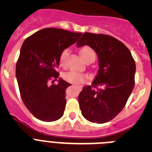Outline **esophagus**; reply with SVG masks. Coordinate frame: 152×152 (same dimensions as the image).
<instances>
[{
  "label": "esophagus",
  "instance_id": "esophagus-1",
  "mask_svg": "<svg viewBox=\"0 0 152 152\" xmlns=\"http://www.w3.org/2000/svg\"><path fill=\"white\" fill-rule=\"evenodd\" d=\"M77 89H78L79 91H80V90H81V88H80V87H77Z\"/></svg>",
  "mask_w": 152,
  "mask_h": 152
}]
</instances>
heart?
<instances>
[{
    "label": "heart",
    "mask_w": 152,
    "mask_h": 152,
    "mask_svg": "<svg viewBox=\"0 0 152 152\" xmlns=\"http://www.w3.org/2000/svg\"><path fill=\"white\" fill-rule=\"evenodd\" d=\"M80 55L84 61L86 59H88V58L90 57L95 58V52H94V50L88 46H85L80 49ZM68 56H69V50L68 49H64L61 53V56H60V64H61L62 67L65 66ZM63 78L65 80H67L68 82L75 84H79L84 82L85 75L81 73H79V72H75V71H71V72H68L66 73H64L63 75Z\"/></svg>",
    "instance_id": "obj_1"
}]
</instances>
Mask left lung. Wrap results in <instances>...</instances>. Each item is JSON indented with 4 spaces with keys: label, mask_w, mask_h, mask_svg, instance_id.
I'll return each mask as SVG.
<instances>
[{
    "label": "left lung",
    "mask_w": 152,
    "mask_h": 152,
    "mask_svg": "<svg viewBox=\"0 0 152 152\" xmlns=\"http://www.w3.org/2000/svg\"><path fill=\"white\" fill-rule=\"evenodd\" d=\"M86 45L97 55L99 70L92 85L79 94L80 109L88 121L105 123L121 112L132 94L135 62L128 48L113 36L84 33L77 46Z\"/></svg>",
    "instance_id": "obj_1"
}]
</instances>
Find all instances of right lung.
<instances>
[{
	"mask_svg": "<svg viewBox=\"0 0 152 152\" xmlns=\"http://www.w3.org/2000/svg\"><path fill=\"white\" fill-rule=\"evenodd\" d=\"M82 35L57 28H45L23 42L16 65V77L21 98L38 119L53 122L64 114L65 91L72 84L59 77L57 84L49 81L59 76L61 53Z\"/></svg>",
	"mask_w": 152,
	"mask_h": 152,
	"instance_id": "right-lung-1",
	"label": "right lung"
}]
</instances>
